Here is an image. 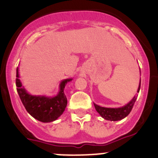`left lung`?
<instances>
[{
  "instance_id": "obj_1",
  "label": "left lung",
  "mask_w": 158,
  "mask_h": 158,
  "mask_svg": "<svg viewBox=\"0 0 158 158\" xmlns=\"http://www.w3.org/2000/svg\"><path fill=\"white\" fill-rule=\"evenodd\" d=\"M141 81L139 83V87L138 89V93L140 90ZM137 99V96H135L131 102H129L127 105L123 106L122 107H118V108H109V107H104L96 105L94 104L95 108L96 111L101 115L102 117L107 120L111 121H118L123 119L126 116H127L130 114L131 111L133 108V106L135 103V100Z\"/></svg>"
}]
</instances>
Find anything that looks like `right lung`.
I'll return each mask as SVG.
<instances>
[{
	"label": "right lung",
	"mask_w": 158,
	"mask_h": 158,
	"mask_svg": "<svg viewBox=\"0 0 158 158\" xmlns=\"http://www.w3.org/2000/svg\"><path fill=\"white\" fill-rule=\"evenodd\" d=\"M72 79L62 81L60 85V91L54 97L36 96L28 94L22 87L19 79L18 69H16V90L25 109L37 120L43 123H50L56 120L65 111L67 105V99L64 93V88L67 82Z\"/></svg>",
	"instance_id": "obj_1"
}]
</instances>
